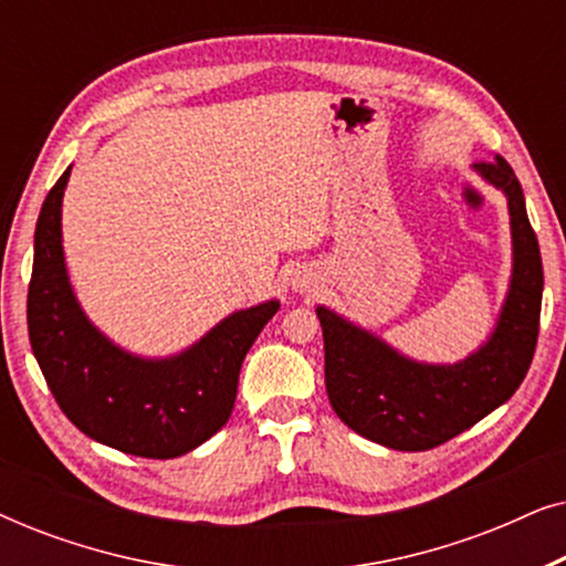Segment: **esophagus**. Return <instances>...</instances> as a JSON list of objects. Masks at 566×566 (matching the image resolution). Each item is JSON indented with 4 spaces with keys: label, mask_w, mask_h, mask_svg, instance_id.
Listing matches in <instances>:
<instances>
[{
    "label": "esophagus",
    "mask_w": 566,
    "mask_h": 566,
    "mask_svg": "<svg viewBox=\"0 0 566 566\" xmlns=\"http://www.w3.org/2000/svg\"><path fill=\"white\" fill-rule=\"evenodd\" d=\"M314 285H316V277H312L308 273H298V275L293 277V281H291V289H293V291H298V293L312 291Z\"/></svg>",
    "instance_id": "obj_1"
}]
</instances>
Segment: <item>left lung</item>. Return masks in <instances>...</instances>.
<instances>
[{"instance_id":"1","label":"left lung","mask_w":566,"mask_h":566,"mask_svg":"<svg viewBox=\"0 0 566 566\" xmlns=\"http://www.w3.org/2000/svg\"><path fill=\"white\" fill-rule=\"evenodd\" d=\"M474 172L505 196L513 244L507 293L476 350L455 363L417 360L335 308L316 306L332 409L358 436L394 451H428L505 405L536 350L544 268L523 188L500 154Z\"/></svg>"}]
</instances>
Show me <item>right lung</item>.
<instances>
[{
    "label": "right lung",
    "instance_id": "right-lung-1",
    "mask_svg": "<svg viewBox=\"0 0 566 566\" xmlns=\"http://www.w3.org/2000/svg\"><path fill=\"white\" fill-rule=\"evenodd\" d=\"M72 165L35 223L28 335L61 412L84 436L142 459H177L227 424L239 370L281 301L239 308L172 355H138L90 319L69 281L61 206Z\"/></svg>",
    "mask_w": 566,
    "mask_h": 566
}]
</instances>
